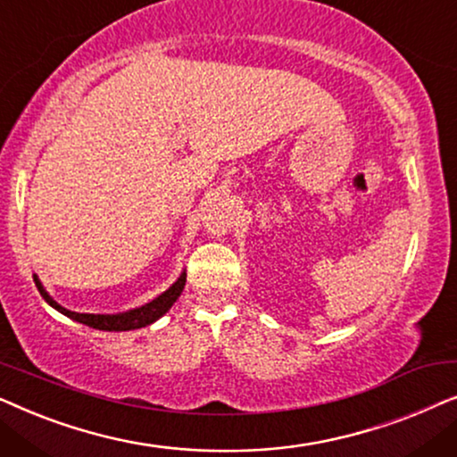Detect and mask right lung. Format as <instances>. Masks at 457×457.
Instances as JSON below:
<instances>
[{"mask_svg": "<svg viewBox=\"0 0 457 457\" xmlns=\"http://www.w3.org/2000/svg\"><path fill=\"white\" fill-rule=\"evenodd\" d=\"M33 280H35L37 289H39V293L43 295V299H46V302L52 305L54 310H58L60 314L72 318V320L85 324V327H91V328H97V330H114V333H120V330H135V328L149 327V324L160 320V318L172 308V303L180 297V293H183L185 283H187V272L185 270L180 272V277L174 280V283L168 287V289L162 293V295L152 299L149 303L141 305V308L129 310V312H120V314H79V312L66 310L64 305H60L52 295H49V293L46 291V287L41 285V280H39V277H37V274H33Z\"/></svg>", "mask_w": 457, "mask_h": 457, "instance_id": "obj_1", "label": "right lung"}]
</instances>
